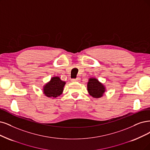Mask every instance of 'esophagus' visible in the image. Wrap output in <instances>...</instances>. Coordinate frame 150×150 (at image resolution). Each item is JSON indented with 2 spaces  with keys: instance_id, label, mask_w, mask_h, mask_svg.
I'll use <instances>...</instances> for the list:
<instances>
[{
  "instance_id": "34e87169",
  "label": "esophagus",
  "mask_w": 150,
  "mask_h": 150,
  "mask_svg": "<svg viewBox=\"0 0 150 150\" xmlns=\"http://www.w3.org/2000/svg\"><path fill=\"white\" fill-rule=\"evenodd\" d=\"M80 78H76V79H72V80H71V81H73V82L79 81H80Z\"/></svg>"
}]
</instances>
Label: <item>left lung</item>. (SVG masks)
Listing matches in <instances>:
<instances>
[{"label": "left lung", "mask_w": 150, "mask_h": 150, "mask_svg": "<svg viewBox=\"0 0 150 150\" xmlns=\"http://www.w3.org/2000/svg\"><path fill=\"white\" fill-rule=\"evenodd\" d=\"M87 90L90 95L95 98H99L103 96L106 91L104 85L95 78L89 79L87 84Z\"/></svg>", "instance_id": "obj_1"}]
</instances>
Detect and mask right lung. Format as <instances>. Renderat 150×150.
I'll list each match as a JSON object with an SVG mask.
<instances>
[{"label":"right lung","instance_id":"1","mask_svg":"<svg viewBox=\"0 0 150 150\" xmlns=\"http://www.w3.org/2000/svg\"><path fill=\"white\" fill-rule=\"evenodd\" d=\"M65 81L60 80L59 76H54L43 87V93L48 98H55L62 93Z\"/></svg>","mask_w":150,"mask_h":150}]
</instances>
